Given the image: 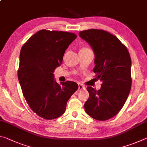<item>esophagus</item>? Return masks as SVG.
I'll return each mask as SVG.
<instances>
[{"label":"esophagus","mask_w":147,"mask_h":147,"mask_svg":"<svg viewBox=\"0 0 147 147\" xmlns=\"http://www.w3.org/2000/svg\"><path fill=\"white\" fill-rule=\"evenodd\" d=\"M86 88L83 85H82L80 84H78V91H80L82 89H84Z\"/></svg>","instance_id":"1"}]
</instances>
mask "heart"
Returning <instances> with one entry per match:
<instances>
[{
	"label": "heart",
	"instance_id": "b5f03b06",
	"mask_svg": "<svg viewBox=\"0 0 147 147\" xmlns=\"http://www.w3.org/2000/svg\"><path fill=\"white\" fill-rule=\"evenodd\" d=\"M88 49H89L88 48H86V47H84V48H83V49H82L81 50H88ZM80 50V51H81Z\"/></svg>",
	"mask_w": 147,
	"mask_h": 147
}]
</instances>
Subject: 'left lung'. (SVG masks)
<instances>
[{"label": "left lung", "instance_id": "1", "mask_svg": "<svg viewBox=\"0 0 147 147\" xmlns=\"http://www.w3.org/2000/svg\"><path fill=\"white\" fill-rule=\"evenodd\" d=\"M93 49L96 78L102 82L96 90L87 87L89 96L86 112L96 120L113 117L127 100L131 86V58L126 47L115 36L103 30L89 29L79 32Z\"/></svg>", "mask_w": 147, "mask_h": 147}]
</instances>
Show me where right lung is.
<instances>
[{"mask_svg":"<svg viewBox=\"0 0 147 147\" xmlns=\"http://www.w3.org/2000/svg\"><path fill=\"white\" fill-rule=\"evenodd\" d=\"M76 38L71 32L43 29L31 36L21 48L17 74L22 92L32 110L47 120L63 115L67 102L78 88L71 81L59 85L53 74Z\"/></svg>","mask_w":147,"mask_h":147,"instance_id":"1","label":"right lung"}]
</instances>
